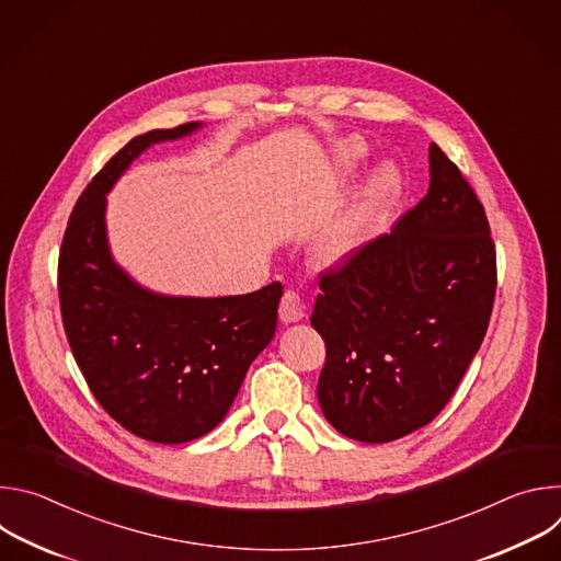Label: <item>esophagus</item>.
Listing matches in <instances>:
<instances>
[{"label":"esophagus","instance_id":"esophagus-1","mask_svg":"<svg viewBox=\"0 0 561 561\" xmlns=\"http://www.w3.org/2000/svg\"><path fill=\"white\" fill-rule=\"evenodd\" d=\"M306 314V306H304V299L299 293L295 290H286L282 301H279V319L284 324H290V322H299V319Z\"/></svg>","mask_w":561,"mask_h":561}]
</instances>
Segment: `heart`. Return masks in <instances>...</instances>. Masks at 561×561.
Listing matches in <instances>:
<instances>
[{
	"label": "heart",
	"mask_w": 561,
	"mask_h": 561,
	"mask_svg": "<svg viewBox=\"0 0 561 561\" xmlns=\"http://www.w3.org/2000/svg\"><path fill=\"white\" fill-rule=\"evenodd\" d=\"M364 154H366L364 141L357 137H351L344 144H340L335 152L337 167L344 171L353 169ZM390 193H392V180L388 175H381L373 184V188L366 193V197L357 204V208L322 237V242H319V249H317L319 262L327 266L342 264L353 253L362 232H366L373 226V221L379 217Z\"/></svg>",
	"instance_id": "obj_1"
}]
</instances>
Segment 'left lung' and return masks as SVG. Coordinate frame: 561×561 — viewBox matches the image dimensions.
<instances>
[{
    "mask_svg": "<svg viewBox=\"0 0 561 561\" xmlns=\"http://www.w3.org/2000/svg\"><path fill=\"white\" fill-rule=\"evenodd\" d=\"M431 186L390 234L319 275L317 399L346 437L383 444L433 422L484 342L497 288L491 226L431 144Z\"/></svg>",
    "mask_w": 561,
    "mask_h": 561,
    "instance_id": "obj_1",
    "label": "left lung"
}]
</instances>
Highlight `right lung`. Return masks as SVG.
<instances>
[{
	"label": "right lung",
	"mask_w": 561,
	"mask_h": 561,
	"mask_svg": "<svg viewBox=\"0 0 561 561\" xmlns=\"http://www.w3.org/2000/svg\"><path fill=\"white\" fill-rule=\"evenodd\" d=\"M202 124L133 137L79 195L59 251L61 322L91 392L133 435L184 444L228 413L253 359L268 346L284 293L273 282L249 295L167 297L137 286L111 257L106 193L150 144Z\"/></svg>",
	"instance_id": "obj_1"
}]
</instances>
